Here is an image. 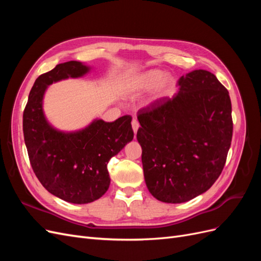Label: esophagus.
Masks as SVG:
<instances>
[{
  "instance_id": "34e87169",
  "label": "esophagus",
  "mask_w": 261,
  "mask_h": 261,
  "mask_svg": "<svg viewBox=\"0 0 261 261\" xmlns=\"http://www.w3.org/2000/svg\"><path fill=\"white\" fill-rule=\"evenodd\" d=\"M132 127H133V130H134V134L136 135V133L139 128V122L136 120V118H134V120L132 121Z\"/></svg>"
}]
</instances>
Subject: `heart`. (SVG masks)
Masks as SVG:
<instances>
[{"label": "heart", "instance_id": "obj_1", "mask_svg": "<svg viewBox=\"0 0 261 261\" xmlns=\"http://www.w3.org/2000/svg\"><path fill=\"white\" fill-rule=\"evenodd\" d=\"M158 88V93L164 94L174 88V81L170 76H165L162 70L150 69L140 74L130 83L129 93L139 94L146 91Z\"/></svg>", "mask_w": 261, "mask_h": 261}]
</instances>
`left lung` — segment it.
<instances>
[{
	"mask_svg": "<svg viewBox=\"0 0 261 261\" xmlns=\"http://www.w3.org/2000/svg\"><path fill=\"white\" fill-rule=\"evenodd\" d=\"M177 84L172 99L156 100L138 112L146 185L168 203L208 191L224 168L233 134L231 99L215 75L196 69Z\"/></svg>",
	"mask_w": 261,
	"mask_h": 261,
	"instance_id": "obj_1",
	"label": "left lung"
}]
</instances>
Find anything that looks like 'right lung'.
I'll return each instance as SVG.
<instances>
[{
	"label": "right lung",
	"mask_w": 261,
	"mask_h": 261,
	"mask_svg": "<svg viewBox=\"0 0 261 261\" xmlns=\"http://www.w3.org/2000/svg\"><path fill=\"white\" fill-rule=\"evenodd\" d=\"M89 70L81 62L69 61L39 76L22 115L23 138L36 176L52 195L80 204L106 194L110 159L134 138L130 115L114 122L94 120L84 129L70 133L55 129L46 121L42 101L48 86L82 77Z\"/></svg>",
	"instance_id": "obj_1"
}]
</instances>
